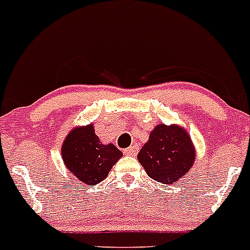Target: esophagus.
I'll return each mask as SVG.
<instances>
[{"mask_svg":"<svg viewBox=\"0 0 250 250\" xmlns=\"http://www.w3.org/2000/svg\"><path fill=\"white\" fill-rule=\"evenodd\" d=\"M139 151V146L136 144L131 145L130 147H127V149H124V154L125 155H136Z\"/></svg>","mask_w":250,"mask_h":250,"instance_id":"34e87169","label":"esophagus"}]
</instances>
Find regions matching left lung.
I'll return each mask as SVG.
<instances>
[{"label": "left lung", "mask_w": 250, "mask_h": 250, "mask_svg": "<svg viewBox=\"0 0 250 250\" xmlns=\"http://www.w3.org/2000/svg\"><path fill=\"white\" fill-rule=\"evenodd\" d=\"M138 159L150 178L164 184H174L190 171L195 155L190 136L184 129L161 124L152 130Z\"/></svg>", "instance_id": "obj_1"}]
</instances>
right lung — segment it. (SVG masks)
I'll return each instance as SVG.
<instances>
[{
    "mask_svg": "<svg viewBox=\"0 0 250 250\" xmlns=\"http://www.w3.org/2000/svg\"><path fill=\"white\" fill-rule=\"evenodd\" d=\"M62 159L67 169L81 183L95 185L104 180L123 152L114 144L104 145L95 135L92 124L75 127L62 144Z\"/></svg>",
    "mask_w": 250,
    "mask_h": 250,
    "instance_id": "1",
    "label": "right lung"
}]
</instances>
